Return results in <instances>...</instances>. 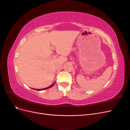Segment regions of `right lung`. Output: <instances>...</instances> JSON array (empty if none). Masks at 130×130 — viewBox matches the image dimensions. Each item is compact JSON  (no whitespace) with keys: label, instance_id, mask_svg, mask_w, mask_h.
<instances>
[{"label":"right lung","instance_id":"right-lung-1","mask_svg":"<svg viewBox=\"0 0 130 130\" xmlns=\"http://www.w3.org/2000/svg\"><path fill=\"white\" fill-rule=\"evenodd\" d=\"M55 82H54V83L52 85H50V86H49V87H46V88H43V89H35V88H32V89H35V90H39V91H40V90H45V89H48V88H51L52 87V86L54 85V84H55Z\"/></svg>","mask_w":130,"mask_h":130}]
</instances>
